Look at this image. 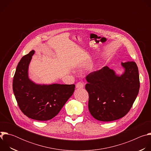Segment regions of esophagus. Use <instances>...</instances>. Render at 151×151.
<instances>
[{"instance_id": "obj_1", "label": "esophagus", "mask_w": 151, "mask_h": 151, "mask_svg": "<svg viewBox=\"0 0 151 151\" xmlns=\"http://www.w3.org/2000/svg\"><path fill=\"white\" fill-rule=\"evenodd\" d=\"M76 88H83V84L81 82H79L76 85Z\"/></svg>"}]
</instances>
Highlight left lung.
<instances>
[{
	"mask_svg": "<svg viewBox=\"0 0 151 151\" xmlns=\"http://www.w3.org/2000/svg\"><path fill=\"white\" fill-rule=\"evenodd\" d=\"M124 73L118 75L104 66L86 76L89 94L88 109L100 121H112L124 116L132 107L140 88L138 68L134 61L121 63Z\"/></svg>",
	"mask_w": 151,
	"mask_h": 151,
	"instance_id": "obj_1",
	"label": "left lung"
}]
</instances>
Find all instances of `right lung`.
<instances>
[{"mask_svg":"<svg viewBox=\"0 0 151 151\" xmlns=\"http://www.w3.org/2000/svg\"><path fill=\"white\" fill-rule=\"evenodd\" d=\"M35 51L23 56L18 64L12 88L18 105L27 117L37 121H48L55 116L72 96L74 84H37L28 76L30 62Z\"/></svg>","mask_w":151,"mask_h":151,"instance_id":"right-lung-1","label":"right lung"}]
</instances>
